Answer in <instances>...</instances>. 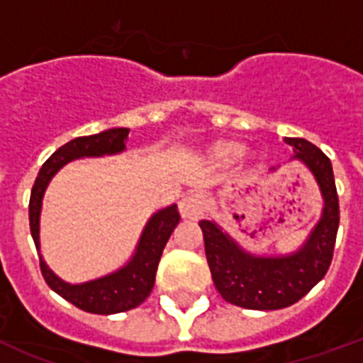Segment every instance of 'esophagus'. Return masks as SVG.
Instances as JSON below:
<instances>
[{
  "label": "esophagus",
  "mask_w": 363,
  "mask_h": 363,
  "mask_svg": "<svg viewBox=\"0 0 363 363\" xmlns=\"http://www.w3.org/2000/svg\"><path fill=\"white\" fill-rule=\"evenodd\" d=\"M179 211L184 218H191V220H197L204 215L206 211V201L201 194L197 191H191V194H186L184 197L179 201Z\"/></svg>",
  "instance_id": "obj_1"
}]
</instances>
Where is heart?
Masks as SVG:
<instances>
[{"label":"heart","instance_id":"obj_1","mask_svg":"<svg viewBox=\"0 0 363 363\" xmlns=\"http://www.w3.org/2000/svg\"><path fill=\"white\" fill-rule=\"evenodd\" d=\"M215 153L222 159H235L238 155H242V146L235 145V143H222L215 148Z\"/></svg>","mask_w":363,"mask_h":363}]
</instances>
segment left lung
Returning <instances> with one entry per match:
<instances>
[{
    "label": "left lung",
    "instance_id": "1",
    "mask_svg": "<svg viewBox=\"0 0 363 363\" xmlns=\"http://www.w3.org/2000/svg\"><path fill=\"white\" fill-rule=\"evenodd\" d=\"M284 141L295 152L293 159L311 172L324 199L320 220L298 250L279 257L251 255L222 231L217 222H199L215 287L222 298L238 308L257 311L287 308L308 295L331 266L340 222L331 161L306 139L286 137Z\"/></svg>",
    "mask_w": 363,
    "mask_h": 363
}]
</instances>
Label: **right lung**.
I'll return each mask as SVG.
<instances>
[{
  "label": "right lung",
  "instance_id": "1",
  "mask_svg": "<svg viewBox=\"0 0 363 363\" xmlns=\"http://www.w3.org/2000/svg\"><path fill=\"white\" fill-rule=\"evenodd\" d=\"M128 128H110L101 133L86 137H76L70 143L55 150L47 159L34 186H32L30 204H28V218H30V233L34 238L35 250L39 251V215H41V202H43L45 189L57 172L81 157H101V155H113L125 152ZM181 220L177 204H172L164 210L153 213L146 222L139 244L135 247L132 259L110 275L90 280L83 284H68L55 275L47 266L43 257L39 255V266L43 273L45 282L60 296L74 303L76 308L96 315H113L128 309L137 308L145 302L152 293L155 284L159 260L162 250L168 242L169 235Z\"/></svg>",
  "mask_w": 363,
  "mask_h": 363
}]
</instances>
